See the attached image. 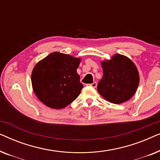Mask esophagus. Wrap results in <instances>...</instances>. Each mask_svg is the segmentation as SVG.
<instances>
[{
  "mask_svg": "<svg viewBox=\"0 0 160 160\" xmlns=\"http://www.w3.org/2000/svg\"><path fill=\"white\" fill-rule=\"evenodd\" d=\"M89 86L90 87H94V88H95L96 87H97V85H98V84H97V82H94L92 84H89Z\"/></svg>",
  "mask_w": 160,
  "mask_h": 160,
  "instance_id": "1",
  "label": "esophagus"
}]
</instances>
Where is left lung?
I'll return each instance as SVG.
<instances>
[{
    "label": "left lung",
    "instance_id": "left-lung-1",
    "mask_svg": "<svg viewBox=\"0 0 160 160\" xmlns=\"http://www.w3.org/2000/svg\"><path fill=\"white\" fill-rule=\"evenodd\" d=\"M103 76L98 91L108 102L120 104L132 98L138 87L140 76L135 63L128 57L115 54L101 61Z\"/></svg>",
    "mask_w": 160,
    "mask_h": 160
}]
</instances>
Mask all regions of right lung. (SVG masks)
Here are the masks:
<instances>
[{"instance_id":"1","label":"right lung","mask_w":160,"mask_h":160,"mask_svg":"<svg viewBox=\"0 0 160 160\" xmlns=\"http://www.w3.org/2000/svg\"><path fill=\"white\" fill-rule=\"evenodd\" d=\"M81 58L55 52L35 65L31 74L32 90L51 108H65L75 100L83 88L77 73Z\"/></svg>"}]
</instances>
